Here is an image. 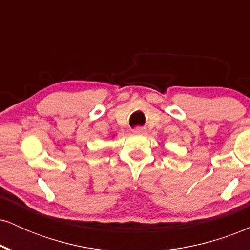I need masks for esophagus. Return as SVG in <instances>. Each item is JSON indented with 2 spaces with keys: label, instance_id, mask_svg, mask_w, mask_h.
I'll list each match as a JSON object with an SVG mask.
<instances>
[{
  "label": "esophagus",
  "instance_id": "1",
  "mask_svg": "<svg viewBox=\"0 0 250 250\" xmlns=\"http://www.w3.org/2000/svg\"><path fill=\"white\" fill-rule=\"evenodd\" d=\"M133 133L136 134V135H142V134H145V129H143V128H135L133 130Z\"/></svg>",
  "mask_w": 250,
  "mask_h": 250
}]
</instances>
